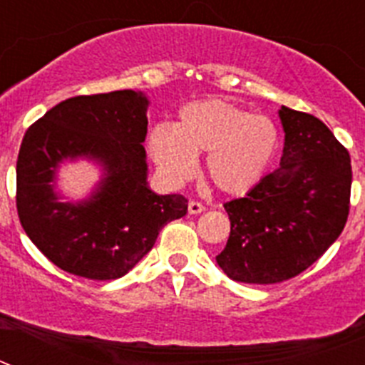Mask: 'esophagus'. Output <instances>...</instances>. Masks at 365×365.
<instances>
[{
	"label": "esophagus",
	"instance_id": "34e87169",
	"mask_svg": "<svg viewBox=\"0 0 365 365\" xmlns=\"http://www.w3.org/2000/svg\"><path fill=\"white\" fill-rule=\"evenodd\" d=\"M205 210V206H202V202H199V201H190L188 202V212L190 214H201V212Z\"/></svg>",
	"mask_w": 365,
	"mask_h": 365
}]
</instances>
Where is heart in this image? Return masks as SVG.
<instances>
[{
	"instance_id": "heart-1",
	"label": "heart",
	"mask_w": 365,
	"mask_h": 365,
	"mask_svg": "<svg viewBox=\"0 0 365 365\" xmlns=\"http://www.w3.org/2000/svg\"><path fill=\"white\" fill-rule=\"evenodd\" d=\"M155 164L170 180L188 179L197 157L206 153V173L221 192L241 195L267 175L278 153L279 135L274 122L228 100L190 102L175 125L157 124L150 131Z\"/></svg>"
}]
</instances>
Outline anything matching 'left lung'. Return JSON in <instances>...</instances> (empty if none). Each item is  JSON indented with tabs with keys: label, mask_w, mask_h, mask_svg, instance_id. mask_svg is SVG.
I'll return each instance as SVG.
<instances>
[{
	"label": "left lung",
	"mask_w": 365,
	"mask_h": 365,
	"mask_svg": "<svg viewBox=\"0 0 365 365\" xmlns=\"http://www.w3.org/2000/svg\"><path fill=\"white\" fill-rule=\"evenodd\" d=\"M285 144L278 170L240 199L225 202L227 247L215 256L234 282L270 285L320 259L346 227L349 153L320 118L279 109Z\"/></svg>",
	"instance_id": "obj_1"
}]
</instances>
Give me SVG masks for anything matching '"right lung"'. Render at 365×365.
<instances>
[{"label":"right lung","mask_w":365,"mask_h":365,"mask_svg":"<svg viewBox=\"0 0 365 365\" xmlns=\"http://www.w3.org/2000/svg\"><path fill=\"white\" fill-rule=\"evenodd\" d=\"M148 98L113 91L67 98L27 130L16 163V206L25 234L66 272L117 279L153 248L157 235L188 212L179 193L148 186ZM95 160L105 170L96 192L62 203L53 192L63 160Z\"/></svg>","instance_id":"right-lung-1"}]
</instances>
